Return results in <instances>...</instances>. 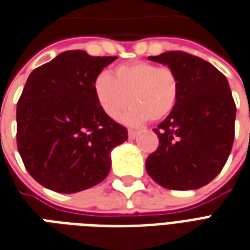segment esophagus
I'll return each mask as SVG.
<instances>
[{"instance_id": "34e87169", "label": "esophagus", "mask_w": 250, "mask_h": 250, "mask_svg": "<svg viewBox=\"0 0 250 250\" xmlns=\"http://www.w3.org/2000/svg\"><path fill=\"white\" fill-rule=\"evenodd\" d=\"M136 136H138V131L128 130V138H130V139H135Z\"/></svg>"}]
</instances>
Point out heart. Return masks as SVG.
Returning <instances> with one entry per match:
<instances>
[{"mask_svg": "<svg viewBox=\"0 0 250 250\" xmlns=\"http://www.w3.org/2000/svg\"><path fill=\"white\" fill-rule=\"evenodd\" d=\"M179 91V78L171 67L148 62L120 64L112 75L101 73L94 81L95 98L111 119H118L130 102L122 118L128 125L164 119L176 106Z\"/></svg>", "mask_w": 250, "mask_h": 250, "instance_id": "b5f03b06", "label": "heart"}]
</instances>
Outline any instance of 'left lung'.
<instances>
[{
	"label": "left lung",
	"mask_w": 250,
	"mask_h": 250,
	"mask_svg": "<svg viewBox=\"0 0 250 250\" xmlns=\"http://www.w3.org/2000/svg\"><path fill=\"white\" fill-rule=\"evenodd\" d=\"M148 59L176 73L180 91L153 130L159 147L146 160L147 173L167 189H199L219 175L232 151L236 104L229 83L213 64L184 51Z\"/></svg>",
	"instance_id": "left-lung-1"
}]
</instances>
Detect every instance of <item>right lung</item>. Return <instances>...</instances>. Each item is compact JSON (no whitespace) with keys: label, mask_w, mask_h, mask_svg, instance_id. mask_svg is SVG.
Wrapping results in <instances>:
<instances>
[{"label":"right lung","mask_w":250,"mask_h":250,"mask_svg":"<svg viewBox=\"0 0 250 250\" xmlns=\"http://www.w3.org/2000/svg\"><path fill=\"white\" fill-rule=\"evenodd\" d=\"M115 59L70 50L29 75L17 103V147L41 186L75 193L108 175L111 151L128 134L103 112L94 81Z\"/></svg>","instance_id":"right-lung-1"}]
</instances>
